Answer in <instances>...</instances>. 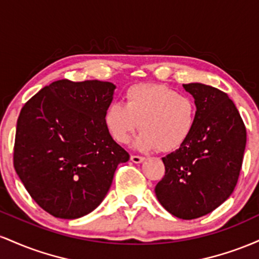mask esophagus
Returning <instances> with one entry per match:
<instances>
[{"label":"esophagus","mask_w":259,"mask_h":259,"mask_svg":"<svg viewBox=\"0 0 259 259\" xmlns=\"http://www.w3.org/2000/svg\"><path fill=\"white\" fill-rule=\"evenodd\" d=\"M130 159L133 160L134 163H136V164H139V163H142L145 160V157H141V156H135V154H133L132 157H130Z\"/></svg>","instance_id":"1"}]
</instances>
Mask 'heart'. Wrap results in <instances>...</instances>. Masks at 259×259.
I'll return each instance as SVG.
<instances>
[{
    "label": "heart",
    "mask_w": 259,
    "mask_h": 259,
    "mask_svg": "<svg viewBox=\"0 0 259 259\" xmlns=\"http://www.w3.org/2000/svg\"><path fill=\"white\" fill-rule=\"evenodd\" d=\"M196 117L197 107L191 97L164 85L141 84L127 89L125 105L108 106L105 124L119 144H127L140 126L142 132L134 140L138 150L170 152L190 139Z\"/></svg>",
    "instance_id": "b5f03b06"
}]
</instances>
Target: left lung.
Segmentation results:
<instances>
[{"instance_id": "8db88e82", "label": "left lung", "mask_w": 259, "mask_h": 259, "mask_svg": "<svg viewBox=\"0 0 259 259\" xmlns=\"http://www.w3.org/2000/svg\"><path fill=\"white\" fill-rule=\"evenodd\" d=\"M183 86L195 99L196 124L185 144L162 158L165 174L154 192L170 214L195 219L233 194L242 165L246 127L225 92L201 82Z\"/></svg>"}]
</instances>
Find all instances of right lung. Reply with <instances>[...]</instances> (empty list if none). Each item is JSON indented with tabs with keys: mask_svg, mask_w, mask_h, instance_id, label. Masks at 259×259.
<instances>
[{
	"mask_svg": "<svg viewBox=\"0 0 259 259\" xmlns=\"http://www.w3.org/2000/svg\"><path fill=\"white\" fill-rule=\"evenodd\" d=\"M115 85L63 79L20 111L14 169L32 200L56 218L76 219L100 206L119 163L129 160L105 124Z\"/></svg>",
	"mask_w": 259,
	"mask_h": 259,
	"instance_id": "1",
	"label": "right lung"
}]
</instances>
